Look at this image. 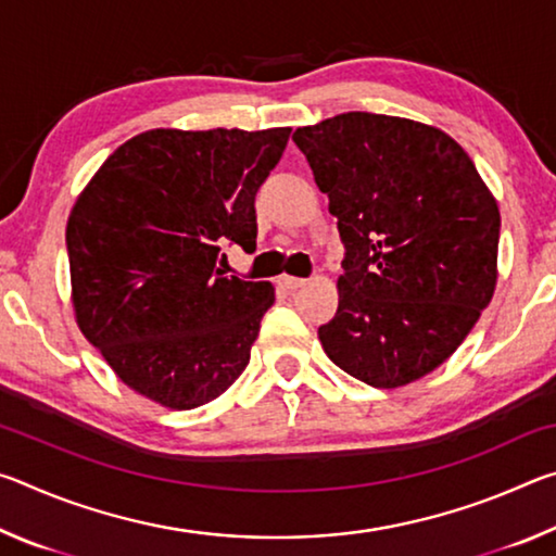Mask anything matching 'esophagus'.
<instances>
[{
	"label": "esophagus",
	"instance_id": "obj_1",
	"mask_svg": "<svg viewBox=\"0 0 556 556\" xmlns=\"http://www.w3.org/2000/svg\"><path fill=\"white\" fill-rule=\"evenodd\" d=\"M279 285L285 287V289H289V291H294V289H301V287H306L308 285V279H301V277H289V275H281L279 277Z\"/></svg>",
	"mask_w": 556,
	"mask_h": 556
}]
</instances>
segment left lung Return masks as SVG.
Wrapping results in <instances>:
<instances>
[{
	"label": "left lung",
	"mask_w": 556,
	"mask_h": 556,
	"mask_svg": "<svg viewBox=\"0 0 556 556\" xmlns=\"http://www.w3.org/2000/svg\"><path fill=\"white\" fill-rule=\"evenodd\" d=\"M291 139L345 244L326 355L372 388L425 378L493 299V193L456 139L414 119L343 112Z\"/></svg>",
	"instance_id": "left-lung-1"
}]
</instances>
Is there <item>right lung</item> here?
<instances>
[{"label":"right lung","mask_w":556,"mask_h":556,"mask_svg":"<svg viewBox=\"0 0 556 556\" xmlns=\"http://www.w3.org/2000/svg\"><path fill=\"white\" fill-rule=\"evenodd\" d=\"M289 131L149 129L83 188L65 228L75 321L127 388L193 409L248 368L275 287L218 260L255 248L257 188Z\"/></svg>","instance_id":"1"}]
</instances>
